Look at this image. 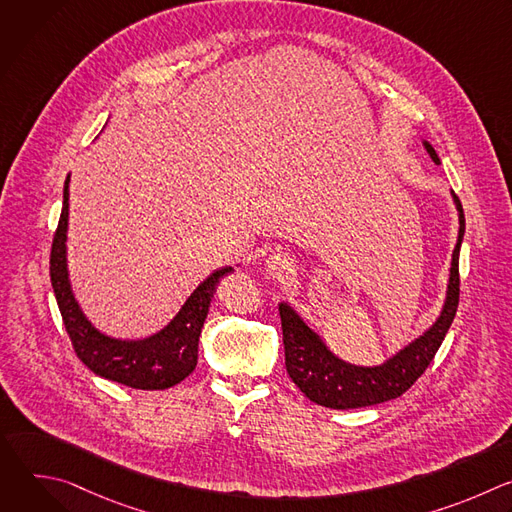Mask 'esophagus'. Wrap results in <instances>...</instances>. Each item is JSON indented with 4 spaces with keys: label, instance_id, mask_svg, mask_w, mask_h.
Wrapping results in <instances>:
<instances>
[{
    "label": "esophagus",
    "instance_id": "obj_1",
    "mask_svg": "<svg viewBox=\"0 0 512 512\" xmlns=\"http://www.w3.org/2000/svg\"><path fill=\"white\" fill-rule=\"evenodd\" d=\"M265 269L271 277L275 279H289V275L294 273V261H291V257L283 251H277L273 255L267 257V263H265Z\"/></svg>",
    "mask_w": 512,
    "mask_h": 512
}]
</instances>
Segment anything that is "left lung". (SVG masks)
<instances>
[{"mask_svg":"<svg viewBox=\"0 0 512 512\" xmlns=\"http://www.w3.org/2000/svg\"><path fill=\"white\" fill-rule=\"evenodd\" d=\"M425 148L435 164L440 162V158H437L429 143H425ZM454 198L460 212V235L452 257V275L444 312L440 320H437L421 338L411 342L405 350H401L387 364H383V367L362 369L338 360L332 352L326 350L320 338L300 320V316L294 310L287 304H279L285 369L291 381L300 387V391L310 401L330 409L369 407L401 397L425 373L454 322L460 302L458 263L466 221L460 198Z\"/></svg>","mask_w":512,"mask_h":512,"instance_id":"left-lung-1","label":"left lung"}]
</instances>
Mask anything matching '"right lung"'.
Listing matches in <instances>:
<instances>
[{"mask_svg":"<svg viewBox=\"0 0 512 512\" xmlns=\"http://www.w3.org/2000/svg\"><path fill=\"white\" fill-rule=\"evenodd\" d=\"M66 223L68 178L64 182L62 212L50 249V281L66 334L85 367L103 379L141 391H162L184 381L196 369L198 338L214 287L218 279L233 271V267L216 269L208 279H204L182 306L180 314L160 334L137 342L113 340L97 332L87 322L75 298H72L64 257Z\"/></svg>","mask_w":512,"mask_h":512,"instance_id":"add662e5","label":"right lung"}]
</instances>
